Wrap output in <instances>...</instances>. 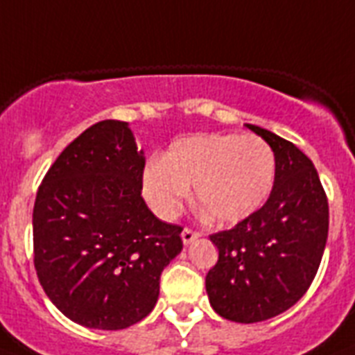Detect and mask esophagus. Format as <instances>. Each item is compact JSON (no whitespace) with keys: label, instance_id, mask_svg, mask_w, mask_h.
Instances as JSON below:
<instances>
[{"label":"esophagus","instance_id":"34e87169","mask_svg":"<svg viewBox=\"0 0 355 355\" xmlns=\"http://www.w3.org/2000/svg\"><path fill=\"white\" fill-rule=\"evenodd\" d=\"M200 234L195 232V230H191V228H184L182 230V243L184 245H189L191 241H195L197 237H199Z\"/></svg>","mask_w":355,"mask_h":355}]
</instances>
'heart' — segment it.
I'll list each match as a JSON object with an SVG mask.
<instances>
[{"instance_id": "heart-1", "label": "heart", "mask_w": 355, "mask_h": 355, "mask_svg": "<svg viewBox=\"0 0 355 355\" xmlns=\"http://www.w3.org/2000/svg\"><path fill=\"white\" fill-rule=\"evenodd\" d=\"M276 158L265 139L232 132L195 134L177 139L141 175L150 208L175 217L195 186L197 205L211 221L236 225L261 208L275 186Z\"/></svg>"}]
</instances>
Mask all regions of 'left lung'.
<instances>
[{"instance_id": "obj_1", "label": "left lung", "mask_w": 355, "mask_h": 355, "mask_svg": "<svg viewBox=\"0 0 355 355\" xmlns=\"http://www.w3.org/2000/svg\"><path fill=\"white\" fill-rule=\"evenodd\" d=\"M247 127L275 153V186L256 214L211 234L219 259L206 275L211 308L243 324L276 317L304 297L319 270L330 223L313 162L275 132Z\"/></svg>"}]
</instances>
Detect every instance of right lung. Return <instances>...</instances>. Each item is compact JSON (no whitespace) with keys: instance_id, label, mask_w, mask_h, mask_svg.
I'll return each instance as SVG.
<instances>
[{"instance_id":"1","label":"right lung","mask_w":355,"mask_h":355,"mask_svg":"<svg viewBox=\"0 0 355 355\" xmlns=\"http://www.w3.org/2000/svg\"><path fill=\"white\" fill-rule=\"evenodd\" d=\"M145 156L128 123L105 119L58 155L33 210L35 269L68 319L123 330L153 311L164 267L182 250V227L141 197Z\"/></svg>"}]
</instances>
